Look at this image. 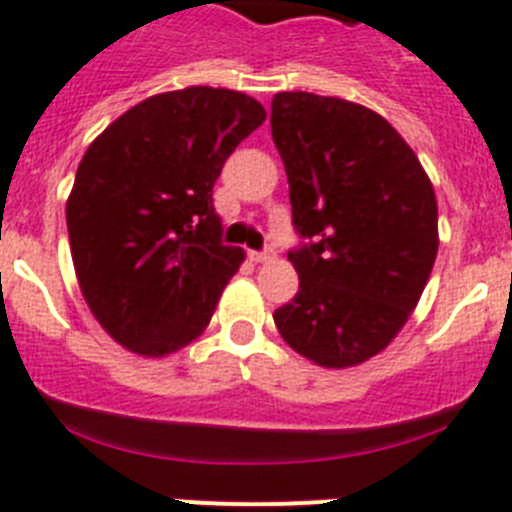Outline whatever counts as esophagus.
Wrapping results in <instances>:
<instances>
[{
    "mask_svg": "<svg viewBox=\"0 0 512 512\" xmlns=\"http://www.w3.org/2000/svg\"><path fill=\"white\" fill-rule=\"evenodd\" d=\"M248 256H251V261H256V264H266V261L274 259V251H251Z\"/></svg>",
    "mask_w": 512,
    "mask_h": 512,
    "instance_id": "34e87169",
    "label": "esophagus"
}]
</instances>
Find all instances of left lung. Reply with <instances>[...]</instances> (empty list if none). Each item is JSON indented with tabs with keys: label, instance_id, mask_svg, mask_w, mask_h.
<instances>
[{
	"label": "left lung",
	"instance_id": "left-lung-1",
	"mask_svg": "<svg viewBox=\"0 0 512 512\" xmlns=\"http://www.w3.org/2000/svg\"><path fill=\"white\" fill-rule=\"evenodd\" d=\"M272 138L290 185L298 295L274 311L282 340L322 369L382 353L411 319L439 248L432 180L374 109L282 91Z\"/></svg>",
	"mask_w": 512,
	"mask_h": 512
}]
</instances>
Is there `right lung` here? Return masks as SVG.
<instances>
[{"label":"right lung","instance_id":"1","mask_svg":"<svg viewBox=\"0 0 512 512\" xmlns=\"http://www.w3.org/2000/svg\"><path fill=\"white\" fill-rule=\"evenodd\" d=\"M264 120L248 94L188 86L130 107L80 159L65 206L75 277L96 322L135 356L196 340L246 261L219 243L211 188Z\"/></svg>","mask_w":512,"mask_h":512}]
</instances>
